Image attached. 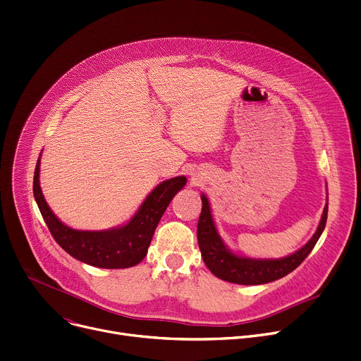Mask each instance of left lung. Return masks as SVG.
<instances>
[{
  "instance_id": "1",
  "label": "left lung",
  "mask_w": 361,
  "mask_h": 361,
  "mask_svg": "<svg viewBox=\"0 0 361 361\" xmlns=\"http://www.w3.org/2000/svg\"><path fill=\"white\" fill-rule=\"evenodd\" d=\"M328 218V203L324 209L322 219L315 235L310 241L295 254L280 259H254L239 257L231 252L222 243V239L216 231L212 219L210 206L206 196H202V213L197 224V241L207 269L225 281L236 284H264L279 280L296 267H299L303 259L314 250L315 244L325 228Z\"/></svg>"
}]
</instances>
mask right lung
Masks as SVG:
<instances>
[{
  "mask_svg": "<svg viewBox=\"0 0 361 361\" xmlns=\"http://www.w3.org/2000/svg\"><path fill=\"white\" fill-rule=\"evenodd\" d=\"M40 159H37L33 195L43 221L49 228L55 241L74 258L100 269H128L145 258L154 232L173 197L185 185V177L162 181L155 187L136 214L122 228L91 232L77 231L63 225L52 213L42 195L39 184Z\"/></svg>",
  "mask_w": 361,
  "mask_h": 361,
  "instance_id": "add662e5",
  "label": "right lung"
}]
</instances>
